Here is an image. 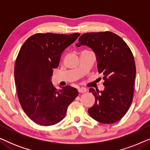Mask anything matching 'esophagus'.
I'll return each instance as SVG.
<instances>
[{"label": "esophagus", "instance_id": "34e87169", "mask_svg": "<svg viewBox=\"0 0 150 150\" xmlns=\"http://www.w3.org/2000/svg\"><path fill=\"white\" fill-rule=\"evenodd\" d=\"M87 91V89H85V88H83V87H81V88H79V93H85V92Z\"/></svg>", "mask_w": 150, "mask_h": 150}]
</instances>
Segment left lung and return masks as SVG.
Returning <instances> with one entry per match:
<instances>
[{
    "label": "left lung",
    "mask_w": 150,
    "mask_h": 150,
    "mask_svg": "<svg viewBox=\"0 0 150 150\" xmlns=\"http://www.w3.org/2000/svg\"><path fill=\"white\" fill-rule=\"evenodd\" d=\"M91 48L96 55L98 72L103 74L104 91L89 89L96 98L89 115L102 124L120 120L132 104L136 66L132 52L122 38L110 31L87 33L80 37L79 47Z\"/></svg>",
    "instance_id": "obj_1"
}]
</instances>
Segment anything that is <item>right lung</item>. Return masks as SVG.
<instances>
[{
    "instance_id": "1",
    "label": "right lung",
    "mask_w": 150,
    "mask_h": 150,
    "mask_svg": "<svg viewBox=\"0 0 150 150\" xmlns=\"http://www.w3.org/2000/svg\"><path fill=\"white\" fill-rule=\"evenodd\" d=\"M80 35L36 33L20 48L14 67L18 99L25 113L37 124L48 126L61 122L79 95L71 86L57 89L50 79L63 50Z\"/></svg>"
}]
</instances>
